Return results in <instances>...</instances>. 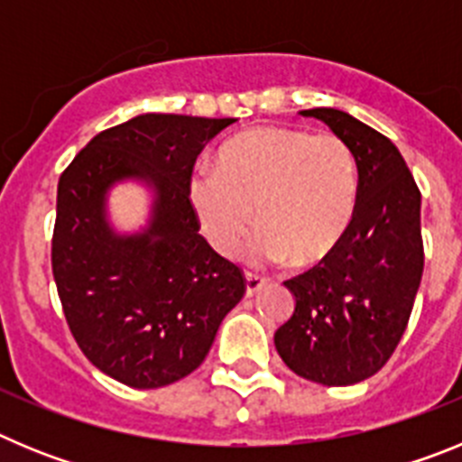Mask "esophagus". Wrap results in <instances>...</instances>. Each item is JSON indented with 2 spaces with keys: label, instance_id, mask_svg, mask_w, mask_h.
<instances>
[{
  "label": "esophagus",
  "instance_id": "esophagus-1",
  "mask_svg": "<svg viewBox=\"0 0 462 462\" xmlns=\"http://www.w3.org/2000/svg\"><path fill=\"white\" fill-rule=\"evenodd\" d=\"M266 287V280L259 275H254V273H245V293L247 296H254L256 291H261V289Z\"/></svg>",
  "mask_w": 462,
  "mask_h": 462
}]
</instances>
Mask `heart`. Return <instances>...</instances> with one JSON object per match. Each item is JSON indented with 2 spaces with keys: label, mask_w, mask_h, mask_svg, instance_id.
Segmentation results:
<instances>
[{
  "label": "heart",
  "mask_w": 462,
  "mask_h": 462,
  "mask_svg": "<svg viewBox=\"0 0 462 462\" xmlns=\"http://www.w3.org/2000/svg\"><path fill=\"white\" fill-rule=\"evenodd\" d=\"M189 206L208 243L236 256L250 228L256 263L314 266L340 247L358 203L352 150L333 134L256 126L217 154V169L189 175Z\"/></svg>",
  "instance_id": "heart-1"
}]
</instances>
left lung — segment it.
Listing matches in <instances>:
<instances>
[{"label": "left lung", "mask_w": 462, "mask_h": 462, "mask_svg": "<svg viewBox=\"0 0 462 462\" xmlns=\"http://www.w3.org/2000/svg\"><path fill=\"white\" fill-rule=\"evenodd\" d=\"M352 150L358 203L333 254L284 282L296 298L275 333L282 361L324 386L373 377L395 352L423 275L421 191L393 143L345 110H300Z\"/></svg>", "instance_id": "8db88e82"}]
</instances>
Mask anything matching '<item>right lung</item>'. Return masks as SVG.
I'll return each mask as SVG.
<instances>
[{"label":"right lung","instance_id":"add662e5","mask_svg":"<svg viewBox=\"0 0 462 462\" xmlns=\"http://www.w3.org/2000/svg\"><path fill=\"white\" fill-rule=\"evenodd\" d=\"M234 122L136 116L97 134L60 178L52 275L64 317L89 363L126 386L194 373L243 298V273L199 234L187 194L196 157ZM117 184L151 194L136 232L109 219Z\"/></svg>","mask_w":462,"mask_h":462}]
</instances>
